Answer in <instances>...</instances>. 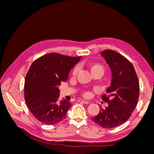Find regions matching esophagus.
<instances>
[{
    "instance_id": "esophagus-1",
    "label": "esophagus",
    "mask_w": 154,
    "mask_h": 154,
    "mask_svg": "<svg viewBox=\"0 0 154 154\" xmlns=\"http://www.w3.org/2000/svg\"><path fill=\"white\" fill-rule=\"evenodd\" d=\"M78 102H81V103H84V104H88V103H89V102H88V101L83 100H78Z\"/></svg>"
}]
</instances>
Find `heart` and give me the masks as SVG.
I'll return each instance as SVG.
<instances>
[{"mask_svg":"<svg viewBox=\"0 0 154 154\" xmlns=\"http://www.w3.org/2000/svg\"><path fill=\"white\" fill-rule=\"evenodd\" d=\"M88 67L90 69L91 72L94 75H102L105 71L104 66L100 63L96 62H90L88 63ZM79 72V67L76 66L72 70V76H76ZM92 96V93L90 91H85L83 92V96L85 98H89Z\"/></svg>","mask_w":154,"mask_h":154,"instance_id":"b5f03b06","label":"heart"}]
</instances>
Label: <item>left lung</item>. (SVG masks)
<instances>
[{
	"mask_svg": "<svg viewBox=\"0 0 154 154\" xmlns=\"http://www.w3.org/2000/svg\"><path fill=\"white\" fill-rule=\"evenodd\" d=\"M112 71L108 94L101 98L108 103L92 120L103 128L120 126L130 118L137 105L139 96V83L133 65L123 56L112 50L101 52Z\"/></svg>",
	"mask_w": 154,
	"mask_h": 154,
	"instance_id": "left-lung-1",
	"label": "left lung"
}]
</instances>
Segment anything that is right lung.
<instances>
[{
    "label": "right lung",
    "instance_id": "right-lung-1",
    "mask_svg": "<svg viewBox=\"0 0 154 154\" xmlns=\"http://www.w3.org/2000/svg\"><path fill=\"white\" fill-rule=\"evenodd\" d=\"M80 58L51 53L31 64L25 78L24 99L31 114L39 122L53 125L66 118L72 105L66 100L58 101V87L67 80L70 71Z\"/></svg>",
    "mask_w": 154,
    "mask_h": 154
}]
</instances>
